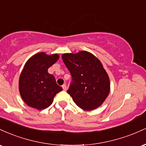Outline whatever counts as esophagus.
Returning a JSON list of instances; mask_svg holds the SVG:
<instances>
[{
	"mask_svg": "<svg viewBox=\"0 0 146 146\" xmlns=\"http://www.w3.org/2000/svg\"><path fill=\"white\" fill-rule=\"evenodd\" d=\"M62 87L64 90H66V88H67V87H66V84H63L62 86Z\"/></svg>",
	"mask_w": 146,
	"mask_h": 146,
	"instance_id": "34e87169",
	"label": "esophagus"
}]
</instances>
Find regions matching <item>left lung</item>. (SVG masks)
Returning a JSON list of instances; mask_svg holds the SVG:
<instances>
[{"mask_svg":"<svg viewBox=\"0 0 146 146\" xmlns=\"http://www.w3.org/2000/svg\"><path fill=\"white\" fill-rule=\"evenodd\" d=\"M62 58L71 73L72 81L67 93L82 109L100 106L110 92V80L101 62L85 51L64 53Z\"/></svg>","mask_w":146,"mask_h":146,"instance_id":"1","label":"left lung"}]
</instances>
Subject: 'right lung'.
Masks as SVG:
<instances>
[{"label": "right lung", "instance_id": "obj_1", "mask_svg": "<svg viewBox=\"0 0 146 146\" xmlns=\"http://www.w3.org/2000/svg\"><path fill=\"white\" fill-rule=\"evenodd\" d=\"M59 59L58 54L47 56L43 52L31 57L25 64L19 79V90L29 106L42 110L48 108L62 88L56 84L48 68Z\"/></svg>", "mask_w": 146, "mask_h": 146}]
</instances>
